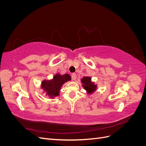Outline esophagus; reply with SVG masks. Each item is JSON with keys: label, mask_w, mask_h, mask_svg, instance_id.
Here are the masks:
<instances>
[{"label": "esophagus", "mask_w": 146, "mask_h": 146, "mask_svg": "<svg viewBox=\"0 0 146 146\" xmlns=\"http://www.w3.org/2000/svg\"><path fill=\"white\" fill-rule=\"evenodd\" d=\"M71 77H72V79L73 80H76V78H77V75H76V74H74V73L72 74Z\"/></svg>", "instance_id": "obj_1"}]
</instances>
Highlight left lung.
Returning a JSON list of instances; mask_svg holds the SVG:
<instances>
[{"label": "left lung", "instance_id": "8db88e82", "mask_svg": "<svg viewBox=\"0 0 146 146\" xmlns=\"http://www.w3.org/2000/svg\"><path fill=\"white\" fill-rule=\"evenodd\" d=\"M81 82L83 83L82 86H83L88 94H91L94 92L97 89V85H95L94 82H91V78L90 77H83Z\"/></svg>", "mask_w": 146, "mask_h": 146}]
</instances>
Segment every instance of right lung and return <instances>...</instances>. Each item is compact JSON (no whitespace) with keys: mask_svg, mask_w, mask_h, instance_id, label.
I'll return each mask as SVG.
<instances>
[{"mask_svg":"<svg viewBox=\"0 0 146 146\" xmlns=\"http://www.w3.org/2000/svg\"><path fill=\"white\" fill-rule=\"evenodd\" d=\"M70 80L71 77L68 74L64 75L56 74L52 80H43L41 88L46 92V94L48 95L50 98H54L55 97L59 96L60 89L63 84Z\"/></svg>","mask_w":146,"mask_h":146,"instance_id":"right-lung-1","label":"right lung"}]
</instances>
